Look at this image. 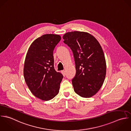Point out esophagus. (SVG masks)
Returning a JSON list of instances; mask_svg holds the SVG:
<instances>
[{
  "label": "esophagus",
  "instance_id": "34e87169",
  "mask_svg": "<svg viewBox=\"0 0 131 131\" xmlns=\"http://www.w3.org/2000/svg\"><path fill=\"white\" fill-rule=\"evenodd\" d=\"M61 73L63 74V75H65V71L64 70H62V71H61Z\"/></svg>",
  "mask_w": 131,
  "mask_h": 131
}]
</instances>
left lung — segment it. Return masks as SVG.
<instances>
[{"label": "left lung", "instance_id": "obj_1", "mask_svg": "<svg viewBox=\"0 0 131 131\" xmlns=\"http://www.w3.org/2000/svg\"><path fill=\"white\" fill-rule=\"evenodd\" d=\"M63 38L74 58L76 74L72 80L74 92L82 97L90 98L99 91L106 76V64L102 47L88 32H69Z\"/></svg>", "mask_w": 131, "mask_h": 131}]
</instances>
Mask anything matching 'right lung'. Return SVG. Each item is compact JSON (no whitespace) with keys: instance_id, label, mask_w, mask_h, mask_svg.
Masks as SVG:
<instances>
[{"instance_id":"obj_1","label":"right lung","mask_w":131,"mask_h":131,"mask_svg":"<svg viewBox=\"0 0 131 131\" xmlns=\"http://www.w3.org/2000/svg\"><path fill=\"white\" fill-rule=\"evenodd\" d=\"M61 39L57 34H45L36 39L27 52L24 77L31 92L44 101L59 93L63 75L54 68L53 51Z\"/></svg>"}]
</instances>
